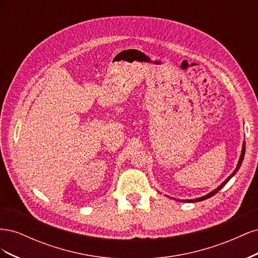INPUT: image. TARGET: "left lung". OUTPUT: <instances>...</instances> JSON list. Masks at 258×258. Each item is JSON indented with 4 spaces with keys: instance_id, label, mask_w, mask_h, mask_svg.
<instances>
[{
    "instance_id": "8db88e82",
    "label": "left lung",
    "mask_w": 258,
    "mask_h": 258,
    "mask_svg": "<svg viewBox=\"0 0 258 258\" xmlns=\"http://www.w3.org/2000/svg\"><path fill=\"white\" fill-rule=\"evenodd\" d=\"M244 154H245V142H243V144H242V151H241V155H240V158H239V161H238V165H237V167H236V169H235V171H233V172L225 179V181L218 186V187H216V188L214 189V190H212L211 192H209V194H207L206 196H202V197H199V198H196V199H189V200H181V201H184V202H199V201H202V200H206V199H208V198H210V197H212V196H214L215 194H217L218 191H220L223 187L228 183V181L229 179L235 175L237 172H238V170L240 169V167H241V165H242V161H243V158H244Z\"/></svg>"
}]
</instances>
